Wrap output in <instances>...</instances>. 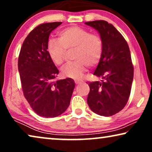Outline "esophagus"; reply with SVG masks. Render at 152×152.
Returning <instances> with one entry per match:
<instances>
[{
  "label": "esophagus",
  "instance_id": "esophagus-1",
  "mask_svg": "<svg viewBox=\"0 0 152 152\" xmlns=\"http://www.w3.org/2000/svg\"><path fill=\"white\" fill-rule=\"evenodd\" d=\"M82 82V80H75V83L76 84H79Z\"/></svg>",
  "mask_w": 152,
  "mask_h": 152
}]
</instances>
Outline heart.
I'll return each mask as SVG.
<instances>
[{"instance_id":"heart-1","label":"heart","mask_w":152,"mask_h":152,"mask_svg":"<svg viewBox=\"0 0 152 152\" xmlns=\"http://www.w3.org/2000/svg\"><path fill=\"white\" fill-rule=\"evenodd\" d=\"M74 49L72 58L75 61L69 63L61 69L65 77L80 79L86 71V66L95 67L100 61L103 53V43L98 34L77 26L66 28L59 33V40L50 39L47 51L55 65L64 63L66 50Z\"/></svg>"}]
</instances>
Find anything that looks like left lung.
<instances>
[{"instance_id":"1","label":"left lung","mask_w":152,"mask_h":152,"mask_svg":"<svg viewBox=\"0 0 152 152\" xmlns=\"http://www.w3.org/2000/svg\"><path fill=\"white\" fill-rule=\"evenodd\" d=\"M85 24L97 30L103 43L102 56L93 73L102 80L89 83L87 103L97 115L111 116L125 107L130 95L134 66L129 48L112 24L102 20Z\"/></svg>"}]
</instances>
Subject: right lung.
I'll list each match as a JSON object with an SVG mask.
<instances>
[{
    "mask_svg": "<svg viewBox=\"0 0 152 152\" xmlns=\"http://www.w3.org/2000/svg\"><path fill=\"white\" fill-rule=\"evenodd\" d=\"M61 22L41 24L31 31L23 43L18 60L23 92L37 115L55 118L69 107L75 88L70 78L55 81L59 70L47 51L49 35Z\"/></svg>",
    "mask_w": 152,
    "mask_h": 152,
    "instance_id": "add662e5",
    "label": "right lung"
}]
</instances>
